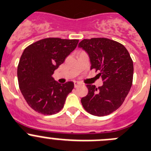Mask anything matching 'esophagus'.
Instances as JSON below:
<instances>
[{
    "label": "esophagus",
    "instance_id": "obj_1",
    "mask_svg": "<svg viewBox=\"0 0 151 151\" xmlns=\"http://www.w3.org/2000/svg\"><path fill=\"white\" fill-rule=\"evenodd\" d=\"M80 85H81V83H80L74 82V87H75V88H77V87H78L79 86H80Z\"/></svg>",
    "mask_w": 151,
    "mask_h": 151
}]
</instances>
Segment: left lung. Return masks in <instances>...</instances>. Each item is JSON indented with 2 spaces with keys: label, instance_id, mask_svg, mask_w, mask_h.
<instances>
[{
  "label": "left lung",
  "instance_id": "1",
  "mask_svg": "<svg viewBox=\"0 0 151 151\" xmlns=\"http://www.w3.org/2000/svg\"><path fill=\"white\" fill-rule=\"evenodd\" d=\"M88 53L91 69L99 71L103 86L86 85L88 95L81 99L86 112L95 116H105L120 107L133 84V63L126 47L106 38L83 39L79 43Z\"/></svg>",
  "mask_w": 151,
  "mask_h": 151
}]
</instances>
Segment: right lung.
Returning a JSON list of instances; mask_svg holds the SVG:
<instances>
[{
	"label": "right lung",
	"instance_id": "1",
	"mask_svg": "<svg viewBox=\"0 0 151 151\" xmlns=\"http://www.w3.org/2000/svg\"><path fill=\"white\" fill-rule=\"evenodd\" d=\"M78 39L47 38L26 47L18 65V85L28 105L43 115H53L64 106L74 83L60 84L52 74L77 47Z\"/></svg>",
	"mask_w": 151,
	"mask_h": 151
}]
</instances>
